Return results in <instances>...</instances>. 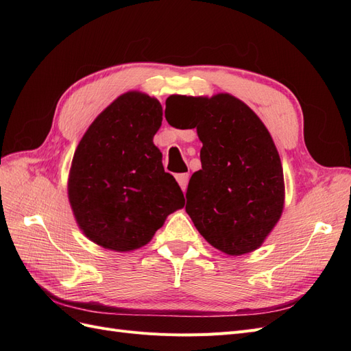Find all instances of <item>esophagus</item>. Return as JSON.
<instances>
[{"instance_id": "1", "label": "esophagus", "mask_w": 351, "mask_h": 351, "mask_svg": "<svg viewBox=\"0 0 351 351\" xmlns=\"http://www.w3.org/2000/svg\"><path fill=\"white\" fill-rule=\"evenodd\" d=\"M176 178H177V182H178V184H180V187H182V190L183 192H186V189H187V184H189V178H190V176L189 174H177L176 176Z\"/></svg>"}]
</instances>
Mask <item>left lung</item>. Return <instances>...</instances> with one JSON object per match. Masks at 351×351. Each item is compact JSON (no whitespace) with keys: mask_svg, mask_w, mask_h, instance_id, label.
Returning a JSON list of instances; mask_svg holds the SVG:
<instances>
[{"mask_svg":"<svg viewBox=\"0 0 351 351\" xmlns=\"http://www.w3.org/2000/svg\"><path fill=\"white\" fill-rule=\"evenodd\" d=\"M165 119L196 129L202 169L187 187L186 212L204 239L228 256L262 246L284 209V174L267 127L230 93L171 95Z\"/></svg>","mask_w":351,"mask_h":351,"instance_id":"left-lung-1","label":"left lung"}]
</instances>
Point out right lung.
Here are the masks:
<instances>
[{
    "label": "right lung",
    "mask_w": 351,
    "mask_h": 351,
    "mask_svg": "<svg viewBox=\"0 0 351 351\" xmlns=\"http://www.w3.org/2000/svg\"><path fill=\"white\" fill-rule=\"evenodd\" d=\"M162 123L156 98L130 90L105 108L79 142L69 173V202L90 241L114 252L149 243L169 214L184 206L164 171L154 136Z\"/></svg>",
    "instance_id": "obj_1"
}]
</instances>
